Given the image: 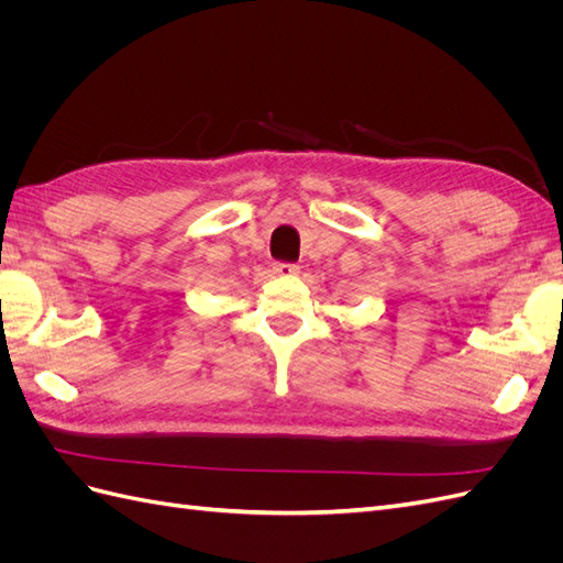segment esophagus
Returning <instances> with one entry per match:
<instances>
[{
	"instance_id": "1",
	"label": "esophagus",
	"mask_w": 563,
	"mask_h": 563,
	"mask_svg": "<svg viewBox=\"0 0 563 563\" xmlns=\"http://www.w3.org/2000/svg\"><path fill=\"white\" fill-rule=\"evenodd\" d=\"M272 272H275V275H279V277H294V275H298V265L279 261V263L272 265Z\"/></svg>"
}]
</instances>
